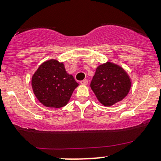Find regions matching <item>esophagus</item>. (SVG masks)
<instances>
[{"label": "esophagus", "mask_w": 161, "mask_h": 161, "mask_svg": "<svg viewBox=\"0 0 161 161\" xmlns=\"http://www.w3.org/2000/svg\"><path fill=\"white\" fill-rule=\"evenodd\" d=\"M88 80L86 79L83 80H81V81H80V84H81L82 85H88Z\"/></svg>", "instance_id": "obj_1"}]
</instances>
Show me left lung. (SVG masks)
Returning a JSON list of instances; mask_svg holds the SVG:
<instances>
[{"label":"left lung","instance_id":"left-lung-1","mask_svg":"<svg viewBox=\"0 0 161 161\" xmlns=\"http://www.w3.org/2000/svg\"><path fill=\"white\" fill-rule=\"evenodd\" d=\"M90 86L101 104L111 107L127 96L131 80L122 67L108 62L96 68Z\"/></svg>","mask_w":161,"mask_h":161}]
</instances>
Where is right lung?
<instances>
[{
    "mask_svg": "<svg viewBox=\"0 0 161 161\" xmlns=\"http://www.w3.org/2000/svg\"><path fill=\"white\" fill-rule=\"evenodd\" d=\"M78 83L65 71L63 62L50 59L41 64L31 78L33 92L47 108L65 106Z\"/></svg>",
    "mask_w": 161,
    "mask_h": 161,
    "instance_id": "1",
    "label": "right lung"
}]
</instances>
